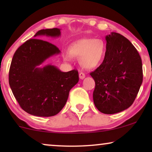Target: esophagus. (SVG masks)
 <instances>
[{"label":"esophagus","mask_w":152,"mask_h":152,"mask_svg":"<svg viewBox=\"0 0 152 152\" xmlns=\"http://www.w3.org/2000/svg\"><path fill=\"white\" fill-rule=\"evenodd\" d=\"M85 77H86V75H85V74L84 73V72H80V74H79V77H80V80H83V79L85 78Z\"/></svg>","instance_id":"1"}]
</instances>
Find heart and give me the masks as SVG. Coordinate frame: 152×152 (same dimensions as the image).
Listing matches in <instances>:
<instances>
[{"label": "heart", "mask_w": 152, "mask_h": 152, "mask_svg": "<svg viewBox=\"0 0 152 152\" xmlns=\"http://www.w3.org/2000/svg\"><path fill=\"white\" fill-rule=\"evenodd\" d=\"M106 44L100 39L84 38L71 43L68 47L70 56L80 57V64L83 68L91 70L98 67L104 60ZM64 59L68 61L67 56Z\"/></svg>", "instance_id": "heart-1"}]
</instances>
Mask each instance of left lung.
Instances as JSON below:
<instances>
[{
    "label": "left lung",
    "instance_id": "8db88e82",
    "mask_svg": "<svg viewBox=\"0 0 152 152\" xmlns=\"http://www.w3.org/2000/svg\"><path fill=\"white\" fill-rule=\"evenodd\" d=\"M104 60L90 74L95 82V106L102 113L113 114L128 109L142 83L140 56L132 43L119 33L105 37Z\"/></svg>",
    "mask_w": 152,
    "mask_h": 152
}]
</instances>
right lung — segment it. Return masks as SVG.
<instances>
[{"instance_id": "obj_1", "label": "right lung", "mask_w": 152, "mask_h": 152, "mask_svg": "<svg viewBox=\"0 0 152 152\" xmlns=\"http://www.w3.org/2000/svg\"><path fill=\"white\" fill-rule=\"evenodd\" d=\"M59 28L43 29L34 36L56 38ZM61 51L57 46L39 39H31L14 53L9 72V84L22 109L30 115L50 117L65 106L69 92L79 81L77 70L62 72L57 66L43 63Z\"/></svg>"}]
</instances>
